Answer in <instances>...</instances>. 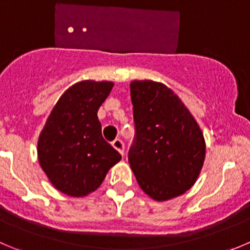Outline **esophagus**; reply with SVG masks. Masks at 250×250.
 I'll list each match as a JSON object with an SVG mask.
<instances>
[{
    "label": "esophagus",
    "instance_id": "34e87169",
    "mask_svg": "<svg viewBox=\"0 0 250 250\" xmlns=\"http://www.w3.org/2000/svg\"><path fill=\"white\" fill-rule=\"evenodd\" d=\"M112 146L117 150L120 154L125 155V143L122 139H116L112 142Z\"/></svg>",
    "mask_w": 250,
    "mask_h": 250
}]
</instances>
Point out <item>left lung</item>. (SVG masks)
I'll list each match as a JSON object with an SVG mask.
<instances>
[{
    "mask_svg": "<svg viewBox=\"0 0 250 250\" xmlns=\"http://www.w3.org/2000/svg\"><path fill=\"white\" fill-rule=\"evenodd\" d=\"M134 139L128 161L140 188L155 200L190 189L205 159L199 125L181 99L165 84H130Z\"/></svg>",
    "mask_w": 250,
    "mask_h": 250,
    "instance_id": "1",
    "label": "left lung"
}]
</instances>
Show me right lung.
<instances>
[{
  "mask_svg": "<svg viewBox=\"0 0 250 250\" xmlns=\"http://www.w3.org/2000/svg\"><path fill=\"white\" fill-rule=\"evenodd\" d=\"M113 88L111 82L84 81L61 96L39 137L43 172L60 192L89 194L103 183L121 154L103 137L98 110Z\"/></svg>",
  "mask_w": 250,
  "mask_h": 250,
  "instance_id": "obj_1",
  "label": "right lung"
}]
</instances>
